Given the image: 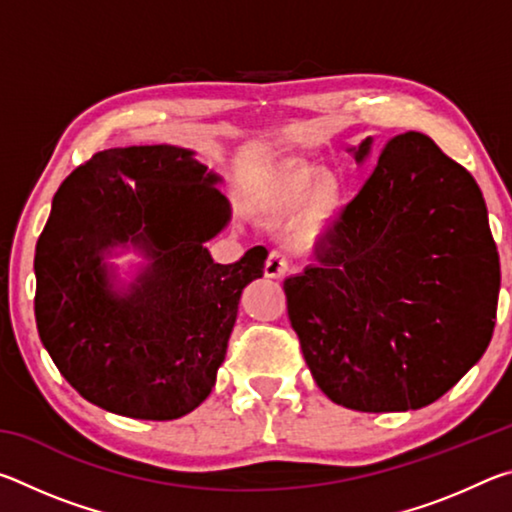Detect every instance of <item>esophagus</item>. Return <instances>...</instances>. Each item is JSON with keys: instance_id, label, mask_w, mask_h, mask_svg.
<instances>
[{"instance_id": "34e87169", "label": "esophagus", "mask_w": 512, "mask_h": 512, "mask_svg": "<svg viewBox=\"0 0 512 512\" xmlns=\"http://www.w3.org/2000/svg\"><path fill=\"white\" fill-rule=\"evenodd\" d=\"M287 273H289V259L284 257V253H280V250H273V253L266 257L264 275L277 280V277H284Z\"/></svg>"}]
</instances>
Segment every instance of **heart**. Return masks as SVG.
<instances>
[{
    "label": "heart",
    "instance_id": "b5f03b06",
    "mask_svg": "<svg viewBox=\"0 0 512 512\" xmlns=\"http://www.w3.org/2000/svg\"><path fill=\"white\" fill-rule=\"evenodd\" d=\"M343 183L336 173H320L311 167H289L268 187V201L280 210H298L309 198L318 210L334 212L343 203Z\"/></svg>",
    "mask_w": 512,
    "mask_h": 512
}]
</instances>
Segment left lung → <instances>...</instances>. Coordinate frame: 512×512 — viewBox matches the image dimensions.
I'll return each mask as SVG.
<instances>
[{
	"label": "left lung",
	"mask_w": 512,
	"mask_h": 512,
	"mask_svg": "<svg viewBox=\"0 0 512 512\" xmlns=\"http://www.w3.org/2000/svg\"><path fill=\"white\" fill-rule=\"evenodd\" d=\"M359 164L372 137L352 146ZM499 253L472 173L404 133L316 248L284 280L291 327L329 400L363 413L443 397L492 339Z\"/></svg>",
	"instance_id": "8db88e82"
}]
</instances>
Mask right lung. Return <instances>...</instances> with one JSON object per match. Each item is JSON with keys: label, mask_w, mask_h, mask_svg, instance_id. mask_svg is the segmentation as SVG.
<instances>
[{"label": "right lung", "mask_w": 512, "mask_h": 512, "mask_svg": "<svg viewBox=\"0 0 512 512\" xmlns=\"http://www.w3.org/2000/svg\"><path fill=\"white\" fill-rule=\"evenodd\" d=\"M221 178L180 146L94 155L63 180L36 246L40 341L85 400L135 420H176L212 393L241 291L266 248L216 264L205 241L230 221ZM150 259L128 288L102 262Z\"/></svg>", "instance_id": "right-lung-1"}]
</instances>
